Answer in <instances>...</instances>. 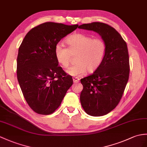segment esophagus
<instances>
[{"mask_svg":"<svg viewBox=\"0 0 147 147\" xmlns=\"http://www.w3.org/2000/svg\"><path fill=\"white\" fill-rule=\"evenodd\" d=\"M73 82L74 83H78V82L80 81V79L78 78H76V77H74L73 78Z\"/></svg>","mask_w":147,"mask_h":147,"instance_id":"1","label":"esophagus"}]
</instances>
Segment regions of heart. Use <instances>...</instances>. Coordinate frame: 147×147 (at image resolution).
Here are the masks:
<instances>
[{
	"mask_svg": "<svg viewBox=\"0 0 147 147\" xmlns=\"http://www.w3.org/2000/svg\"><path fill=\"white\" fill-rule=\"evenodd\" d=\"M67 47L58 44L54 54L57 61L63 67L69 66L72 56L76 55V63L70 67L67 73L79 77L88 72L93 73L101 65L107 53V44L101 38H93L84 34L71 35L66 39Z\"/></svg>",
	"mask_w": 147,
	"mask_h": 147,
	"instance_id": "obj_1",
	"label": "heart"
}]
</instances>
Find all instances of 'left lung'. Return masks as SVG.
Instances as JSON below:
<instances>
[{
	"label": "left lung",
	"mask_w": 147,
	"mask_h": 147,
	"mask_svg": "<svg viewBox=\"0 0 147 147\" xmlns=\"http://www.w3.org/2000/svg\"><path fill=\"white\" fill-rule=\"evenodd\" d=\"M78 28L98 33L107 44L101 65L90 76L81 80L82 107L87 114L100 117L114 110L124 93L129 73L128 47L117 30L107 24H84Z\"/></svg>",
	"instance_id": "8db88e82"
}]
</instances>
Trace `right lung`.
I'll return each instance as SVG.
<instances>
[{
    "instance_id": "right-lung-1",
    "label": "right lung",
    "mask_w": 147,
    "mask_h": 147,
    "mask_svg": "<svg viewBox=\"0 0 147 147\" xmlns=\"http://www.w3.org/2000/svg\"><path fill=\"white\" fill-rule=\"evenodd\" d=\"M78 24L47 22L30 30L19 48L17 76L25 100L38 114L53 113L59 107L73 78L58 66L54 49Z\"/></svg>"
}]
</instances>
